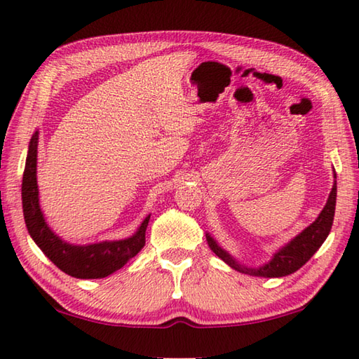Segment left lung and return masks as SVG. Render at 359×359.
Wrapping results in <instances>:
<instances>
[{
    "label": "left lung",
    "instance_id": "left-lung-1",
    "mask_svg": "<svg viewBox=\"0 0 359 359\" xmlns=\"http://www.w3.org/2000/svg\"><path fill=\"white\" fill-rule=\"evenodd\" d=\"M336 191H337V187L334 180L333 190L330 193L327 205L323 207V210L320 212V215H318V218L311 226L306 227L302 233H298L295 238L290 240L287 245L283 246L278 252H275V256H273V259L269 264L259 266V269H248V266L236 262V259H233L229 252H226L223 248H221L207 233L208 246H210L212 251L217 254L219 259H223L227 265L232 266L233 270H237L240 273H245V275L260 276V278L287 276L290 273L302 269V266L308 262L312 256H314L316 251L322 246L325 240H327L334 219Z\"/></svg>",
    "mask_w": 359,
    "mask_h": 359
}]
</instances>
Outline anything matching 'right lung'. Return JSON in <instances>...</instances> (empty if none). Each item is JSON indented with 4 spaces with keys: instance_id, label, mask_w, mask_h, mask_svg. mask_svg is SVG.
<instances>
[{
    "instance_id": "1",
    "label": "right lung",
    "mask_w": 359,
    "mask_h": 359,
    "mask_svg": "<svg viewBox=\"0 0 359 359\" xmlns=\"http://www.w3.org/2000/svg\"><path fill=\"white\" fill-rule=\"evenodd\" d=\"M37 141L39 132L32 135L29 141L28 157H26V166L22 182L23 215L29 236L57 269L74 278H105L116 270L122 269L146 245V229L151 215L142 221L135 236L128 238L83 246L64 242L45 223L43 213L41 210V205H39V190L36 177Z\"/></svg>"
}]
</instances>
